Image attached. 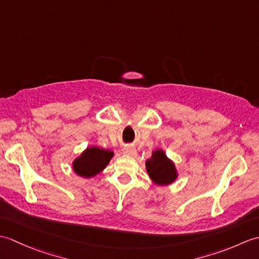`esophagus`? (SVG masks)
<instances>
[{"label": "esophagus", "instance_id": "1", "mask_svg": "<svg viewBox=\"0 0 259 259\" xmlns=\"http://www.w3.org/2000/svg\"><path fill=\"white\" fill-rule=\"evenodd\" d=\"M123 152L126 153V155H130V156H134L136 153V149L133 147H124L123 148Z\"/></svg>", "mask_w": 259, "mask_h": 259}]
</instances>
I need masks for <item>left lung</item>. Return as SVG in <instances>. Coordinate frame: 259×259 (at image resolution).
Segmentation results:
<instances>
[{"instance_id": "8db88e82", "label": "left lung", "mask_w": 259, "mask_h": 259, "mask_svg": "<svg viewBox=\"0 0 259 259\" xmlns=\"http://www.w3.org/2000/svg\"><path fill=\"white\" fill-rule=\"evenodd\" d=\"M146 168L150 178L158 185L171 184L177 177L175 164L162 150L152 152L151 158L146 161Z\"/></svg>"}]
</instances>
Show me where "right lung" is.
<instances>
[{
	"instance_id": "right-lung-1",
	"label": "right lung",
	"mask_w": 259,
	"mask_h": 259,
	"mask_svg": "<svg viewBox=\"0 0 259 259\" xmlns=\"http://www.w3.org/2000/svg\"><path fill=\"white\" fill-rule=\"evenodd\" d=\"M112 156L113 152L110 150H104L98 147L88 148L78 159H75L73 169L81 177H93L106 168Z\"/></svg>"
}]
</instances>
